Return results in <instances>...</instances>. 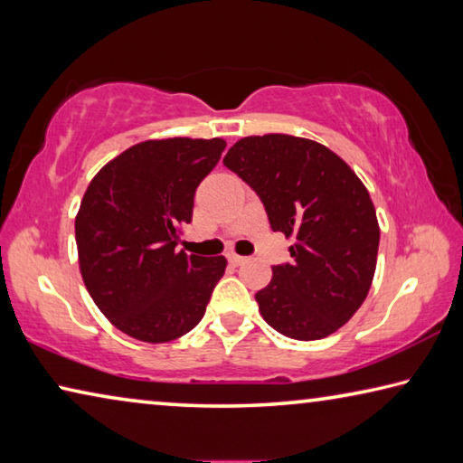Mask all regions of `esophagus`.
I'll return each instance as SVG.
<instances>
[{
  "label": "esophagus",
  "instance_id": "esophagus-1",
  "mask_svg": "<svg viewBox=\"0 0 463 463\" xmlns=\"http://www.w3.org/2000/svg\"><path fill=\"white\" fill-rule=\"evenodd\" d=\"M226 260H229L231 265H242L247 261V257H241L237 253H229V255H226Z\"/></svg>",
  "mask_w": 463,
  "mask_h": 463
}]
</instances>
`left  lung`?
I'll return each mask as SVG.
<instances>
[{
  "label": "left lung",
  "instance_id": "obj_1",
  "mask_svg": "<svg viewBox=\"0 0 463 463\" xmlns=\"http://www.w3.org/2000/svg\"><path fill=\"white\" fill-rule=\"evenodd\" d=\"M222 163L260 195L271 231L296 239L292 261L255 294L265 323L298 341L335 333L364 304L378 260L365 185L331 148L288 135L241 138Z\"/></svg>",
  "mask_w": 463,
  "mask_h": 463
}]
</instances>
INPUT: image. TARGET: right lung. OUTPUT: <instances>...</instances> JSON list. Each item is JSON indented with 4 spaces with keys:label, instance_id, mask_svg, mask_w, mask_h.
I'll use <instances>...</instances> for the list:
<instances>
[{
    "label": "right lung",
    "instance_id": "right-lung-1",
    "mask_svg": "<svg viewBox=\"0 0 463 463\" xmlns=\"http://www.w3.org/2000/svg\"><path fill=\"white\" fill-rule=\"evenodd\" d=\"M224 146L222 138L145 140L109 161L83 195L75 218L83 284L109 323L138 341L190 333L224 276V257L175 250L195 187Z\"/></svg>",
    "mask_w": 463,
    "mask_h": 463
}]
</instances>
